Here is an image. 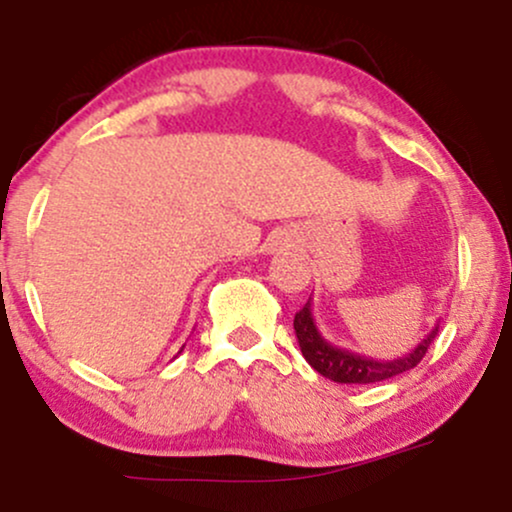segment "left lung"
<instances>
[{"instance_id":"8db88e82","label":"left lung","mask_w":512,"mask_h":512,"mask_svg":"<svg viewBox=\"0 0 512 512\" xmlns=\"http://www.w3.org/2000/svg\"><path fill=\"white\" fill-rule=\"evenodd\" d=\"M293 330H296L298 346H301L305 361H308L317 373L334 380V383L368 385L380 383V380H390L395 378V375L407 373V370L414 368L416 363L426 356L433 339H436L438 322L436 327L409 351V354L392 358V361H378V358L361 356L356 354V351L342 349V346L327 342L315 325L313 301H310V298L308 303L303 305V310H298L296 317H293Z\"/></svg>"}]
</instances>
